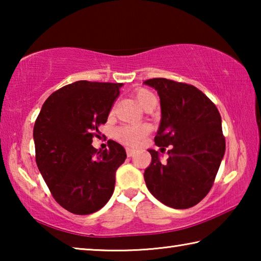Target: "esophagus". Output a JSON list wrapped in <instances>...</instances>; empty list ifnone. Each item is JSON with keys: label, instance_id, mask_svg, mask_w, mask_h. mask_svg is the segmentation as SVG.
Instances as JSON below:
<instances>
[{"label": "esophagus", "instance_id": "obj_1", "mask_svg": "<svg viewBox=\"0 0 261 261\" xmlns=\"http://www.w3.org/2000/svg\"><path fill=\"white\" fill-rule=\"evenodd\" d=\"M126 155H127V158L134 156V155H135V149H132V148H126Z\"/></svg>", "mask_w": 261, "mask_h": 261}]
</instances>
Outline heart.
Returning <instances> with one entry per match:
<instances>
[{"instance_id": "heart-1", "label": "heart", "mask_w": 261, "mask_h": 261, "mask_svg": "<svg viewBox=\"0 0 261 261\" xmlns=\"http://www.w3.org/2000/svg\"><path fill=\"white\" fill-rule=\"evenodd\" d=\"M135 98L137 102L143 109H146L148 106L155 103V96L151 91L140 88L135 93ZM151 132V126L147 124L140 125H121L115 129L114 136L122 144L127 146H138L141 141Z\"/></svg>"}]
</instances>
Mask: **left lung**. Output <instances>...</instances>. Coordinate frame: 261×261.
I'll use <instances>...</instances> for the list:
<instances>
[{
  "instance_id": "8db88e82",
  "label": "left lung",
  "mask_w": 261,
  "mask_h": 261,
  "mask_svg": "<svg viewBox=\"0 0 261 261\" xmlns=\"http://www.w3.org/2000/svg\"><path fill=\"white\" fill-rule=\"evenodd\" d=\"M144 84L160 96L161 121L154 141L161 149L170 146L165 163L159 152L148 149L152 162L144 173L146 187L166 206L190 208L213 187L226 151L221 115L193 85L166 78Z\"/></svg>"
}]
</instances>
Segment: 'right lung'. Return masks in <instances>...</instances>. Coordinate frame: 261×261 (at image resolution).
Listing matches in <instances>:
<instances>
[{
    "label": "right lung",
    "mask_w": 261,
    "mask_h": 261,
    "mask_svg": "<svg viewBox=\"0 0 261 261\" xmlns=\"http://www.w3.org/2000/svg\"><path fill=\"white\" fill-rule=\"evenodd\" d=\"M120 83L78 81L49 95L34 123L35 161L54 199L69 212L87 215L107 204L125 149L108 140L103 151L92 146L107 122Z\"/></svg>",
    "instance_id": "add662e5"
}]
</instances>
